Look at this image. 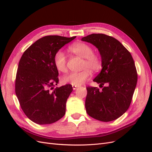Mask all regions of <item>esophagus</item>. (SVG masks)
I'll return each instance as SVG.
<instances>
[{"label":"esophagus","mask_w":152,"mask_h":152,"mask_svg":"<svg viewBox=\"0 0 152 152\" xmlns=\"http://www.w3.org/2000/svg\"><path fill=\"white\" fill-rule=\"evenodd\" d=\"M72 87H73V90H75V89H77L78 87H79V86H72Z\"/></svg>","instance_id":"esophagus-1"}]
</instances>
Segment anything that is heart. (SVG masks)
Masks as SVG:
<instances>
[{
    "label": "heart",
    "instance_id": "heart-1",
    "mask_svg": "<svg viewBox=\"0 0 152 152\" xmlns=\"http://www.w3.org/2000/svg\"><path fill=\"white\" fill-rule=\"evenodd\" d=\"M69 51L77 56L84 58L82 64L83 70L79 72H71L61 78L63 84H70L72 86H80L88 80L91 75V71L97 72L102 68L103 62L100 55L93 52L91 45L83 42H77L68 48ZM55 67L60 72L67 71L66 58L62 51H58L54 55Z\"/></svg>",
    "mask_w": 152,
    "mask_h": 152
}]
</instances>
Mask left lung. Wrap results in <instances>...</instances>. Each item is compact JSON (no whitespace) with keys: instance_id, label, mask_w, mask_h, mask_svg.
<instances>
[{"instance_id":"obj_1","label":"left lung","mask_w":152,"mask_h":152,"mask_svg":"<svg viewBox=\"0 0 152 152\" xmlns=\"http://www.w3.org/2000/svg\"><path fill=\"white\" fill-rule=\"evenodd\" d=\"M82 40L98 49L103 62L102 71L93 80L103 88L86 87V112L100 121L115 120L128 110L136 88L137 73L134 59L129 51L111 36L93 34Z\"/></svg>"}]
</instances>
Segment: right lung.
Returning <instances> with one entry per match:
<instances>
[{"label": "right lung", "instance_id": "obj_1", "mask_svg": "<svg viewBox=\"0 0 152 152\" xmlns=\"http://www.w3.org/2000/svg\"><path fill=\"white\" fill-rule=\"evenodd\" d=\"M75 37H43L31 44L20 59L15 93L24 113L36 124H50L65 115L66 101L73 88L70 84L54 88L59 73L54 57Z\"/></svg>", "mask_w": 152, "mask_h": 152}]
</instances>
